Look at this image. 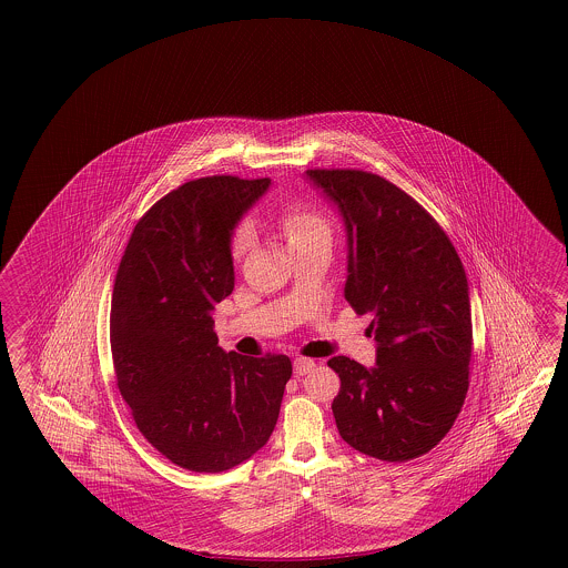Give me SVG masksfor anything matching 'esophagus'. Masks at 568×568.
Instances as JSON below:
<instances>
[{"label": "esophagus", "instance_id": "obj_1", "mask_svg": "<svg viewBox=\"0 0 568 568\" xmlns=\"http://www.w3.org/2000/svg\"><path fill=\"white\" fill-rule=\"evenodd\" d=\"M314 366H316V362L310 361V358H295L293 361V373L304 377V375H308L310 371H314Z\"/></svg>", "mask_w": 568, "mask_h": 568}]
</instances>
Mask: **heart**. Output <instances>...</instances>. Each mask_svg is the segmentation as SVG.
Returning a JSON list of instances; mask_svg holds the SVG:
<instances>
[{
	"label": "heart",
	"instance_id": "b5f03b06",
	"mask_svg": "<svg viewBox=\"0 0 568 568\" xmlns=\"http://www.w3.org/2000/svg\"><path fill=\"white\" fill-rule=\"evenodd\" d=\"M281 224H283V231H285L290 243L308 240L312 235H321V233H327V235L331 233L327 221L316 210L306 206L287 207L281 216ZM250 245H252V229H250V224H240L231 237L233 260L243 258V254L250 250Z\"/></svg>",
	"mask_w": 568,
	"mask_h": 568
}]
</instances>
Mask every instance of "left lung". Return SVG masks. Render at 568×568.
<instances>
[{"label":"left lung","instance_id":"obj_1","mask_svg":"<svg viewBox=\"0 0 568 568\" xmlns=\"http://www.w3.org/2000/svg\"><path fill=\"white\" fill-rule=\"evenodd\" d=\"M344 219L345 300L373 312V368L345 356L333 416L345 444L387 463L437 446L465 404L473 321L465 266L425 207L383 176L306 171Z\"/></svg>","mask_w":568,"mask_h":568}]
</instances>
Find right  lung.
I'll return each mask as SVG.
<instances>
[{
	"mask_svg": "<svg viewBox=\"0 0 568 568\" xmlns=\"http://www.w3.org/2000/svg\"><path fill=\"white\" fill-rule=\"evenodd\" d=\"M268 187L223 174L171 191L135 224L114 281L122 399L143 437L193 473H223L266 446L292 378L283 354H226L212 321L235 287L233 231Z\"/></svg>",
	"mask_w": 568,
	"mask_h": 568,
	"instance_id": "add662e5",
	"label": "right lung"
}]
</instances>
